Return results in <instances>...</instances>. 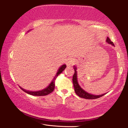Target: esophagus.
Returning <instances> with one entry per match:
<instances>
[{
  "instance_id": "1",
  "label": "esophagus",
  "mask_w": 128,
  "mask_h": 128,
  "mask_svg": "<svg viewBox=\"0 0 128 128\" xmlns=\"http://www.w3.org/2000/svg\"><path fill=\"white\" fill-rule=\"evenodd\" d=\"M75 63V60L73 58H69L66 60V64L68 66H72Z\"/></svg>"
}]
</instances>
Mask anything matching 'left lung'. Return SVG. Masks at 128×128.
Instances as JSON below:
<instances>
[{
    "label": "left lung",
    "mask_w": 128,
    "mask_h": 128,
    "mask_svg": "<svg viewBox=\"0 0 128 128\" xmlns=\"http://www.w3.org/2000/svg\"><path fill=\"white\" fill-rule=\"evenodd\" d=\"M106 42H107L109 44H111L112 46H114V43L112 42V41L110 40V39L107 37V40H106ZM74 73L73 74V86H74V91L76 94L78 96L81 97V98H85L86 99H97L100 98V97L103 96L106 94H103L102 95H93V94H91L90 93H88L86 92H85L84 89H82V88L80 87V86L79 85L77 81V68L76 67L74 66Z\"/></svg>",
    "instance_id": "obj_1"
}]
</instances>
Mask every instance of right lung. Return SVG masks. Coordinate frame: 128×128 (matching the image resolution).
I'll return each instance as SVG.
<instances>
[{
    "label": "right lung",
    "mask_w": 128,
    "mask_h": 128,
    "mask_svg": "<svg viewBox=\"0 0 128 128\" xmlns=\"http://www.w3.org/2000/svg\"><path fill=\"white\" fill-rule=\"evenodd\" d=\"M66 65L64 64V65H62L60 67L59 69H58V72L56 73V74L55 75V76L54 77V79L52 80V81L50 83V84L47 86L46 88H44V89H43L42 90H40V91H37V92H30V91H27L25 89H24L20 87L21 89H22L24 92H25L28 93V94H29L30 95H34V96H44V95H48L49 94H50L51 92H52L55 89V80H56V77H57L59 74H60V73H61L62 71H63L66 68Z\"/></svg>",
    "instance_id": "obj_1"
}]
</instances>
